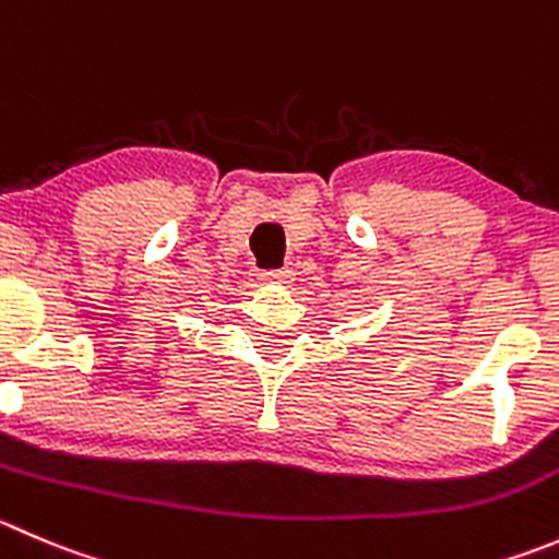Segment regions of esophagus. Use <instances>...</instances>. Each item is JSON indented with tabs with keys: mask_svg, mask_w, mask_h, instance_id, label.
<instances>
[{
	"mask_svg": "<svg viewBox=\"0 0 559 559\" xmlns=\"http://www.w3.org/2000/svg\"><path fill=\"white\" fill-rule=\"evenodd\" d=\"M262 281L264 284H292V270L284 267V270H267V273H262Z\"/></svg>",
	"mask_w": 559,
	"mask_h": 559,
	"instance_id": "obj_1",
	"label": "esophagus"
}]
</instances>
